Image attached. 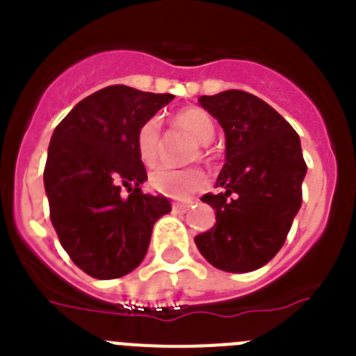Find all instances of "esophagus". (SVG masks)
Wrapping results in <instances>:
<instances>
[{
  "label": "esophagus",
  "instance_id": "1",
  "mask_svg": "<svg viewBox=\"0 0 356 356\" xmlns=\"http://www.w3.org/2000/svg\"><path fill=\"white\" fill-rule=\"evenodd\" d=\"M193 209V203H172V210L176 213H185Z\"/></svg>",
  "mask_w": 356,
  "mask_h": 356
}]
</instances>
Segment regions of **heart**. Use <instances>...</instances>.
I'll list each match as a JSON object with an SVG mask.
<instances>
[{"label": "heart", "instance_id": "obj_1", "mask_svg": "<svg viewBox=\"0 0 356 356\" xmlns=\"http://www.w3.org/2000/svg\"><path fill=\"white\" fill-rule=\"evenodd\" d=\"M176 127L187 131L196 143L209 144L216 137V124L207 112L200 108H185L175 118ZM135 147L140 162L153 165L159 159L160 121L151 118L135 135ZM149 185L156 193L172 200H187L207 185V178L200 169H172L168 165L156 168L149 175Z\"/></svg>", "mask_w": 356, "mask_h": 356}]
</instances>
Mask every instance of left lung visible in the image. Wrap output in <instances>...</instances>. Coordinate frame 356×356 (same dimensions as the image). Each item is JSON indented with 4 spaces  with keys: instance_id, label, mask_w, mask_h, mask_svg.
<instances>
[{
    "instance_id": "1",
    "label": "left lung",
    "mask_w": 356,
    "mask_h": 356,
    "mask_svg": "<svg viewBox=\"0 0 356 356\" xmlns=\"http://www.w3.org/2000/svg\"><path fill=\"white\" fill-rule=\"evenodd\" d=\"M221 124L225 165L217 194H205L216 225L194 237L207 262L226 273H250L282 250L301 207L307 163L294 128L260 97L244 90L201 96Z\"/></svg>"
}]
</instances>
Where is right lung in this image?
Masks as SVG:
<instances>
[{
	"instance_id": "add662e5",
	"label": "right lung",
	"mask_w": 356,
	"mask_h": 356,
	"mask_svg": "<svg viewBox=\"0 0 356 356\" xmlns=\"http://www.w3.org/2000/svg\"><path fill=\"white\" fill-rule=\"evenodd\" d=\"M172 97L110 85L81 99L53 131L44 169L49 217L62 248L92 278L134 271L153 225L171 212L168 197L140 193L147 176L135 135Z\"/></svg>"
}]
</instances>
